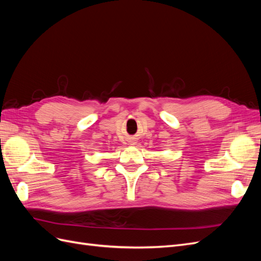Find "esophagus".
Returning a JSON list of instances; mask_svg holds the SVG:
<instances>
[{"label":"esophagus","instance_id":"1","mask_svg":"<svg viewBox=\"0 0 261 261\" xmlns=\"http://www.w3.org/2000/svg\"><path fill=\"white\" fill-rule=\"evenodd\" d=\"M130 145H136V141H130Z\"/></svg>","mask_w":261,"mask_h":261}]
</instances>
